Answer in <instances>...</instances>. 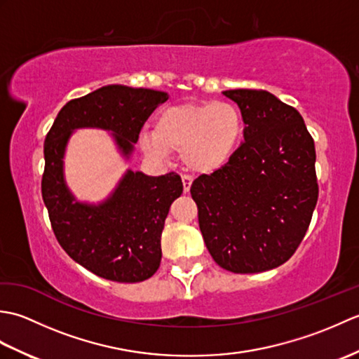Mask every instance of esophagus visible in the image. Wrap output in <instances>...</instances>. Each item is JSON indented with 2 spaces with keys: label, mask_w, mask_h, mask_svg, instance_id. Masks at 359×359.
<instances>
[{
  "label": "esophagus",
  "mask_w": 359,
  "mask_h": 359,
  "mask_svg": "<svg viewBox=\"0 0 359 359\" xmlns=\"http://www.w3.org/2000/svg\"><path fill=\"white\" fill-rule=\"evenodd\" d=\"M182 184H184V193H188L189 188H191V184H193L191 175L182 174Z\"/></svg>",
  "instance_id": "obj_1"
}]
</instances>
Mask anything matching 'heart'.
<instances>
[{"label": "heart", "mask_w": 359, "mask_h": 359, "mask_svg": "<svg viewBox=\"0 0 359 359\" xmlns=\"http://www.w3.org/2000/svg\"><path fill=\"white\" fill-rule=\"evenodd\" d=\"M243 135L238 106L207 102L170 106L156 118L154 133L142 135V147L152 156L180 151L193 171L212 172L230 162Z\"/></svg>", "instance_id": "1"}]
</instances>
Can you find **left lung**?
I'll return each mask as SVG.
<instances>
[{
	"label": "left lung",
	"instance_id": "8db88e82",
	"mask_svg": "<svg viewBox=\"0 0 359 359\" xmlns=\"http://www.w3.org/2000/svg\"><path fill=\"white\" fill-rule=\"evenodd\" d=\"M243 142L230 162L191 185L205 245L233 273H261L299 247L318 202L315 142L293 106L262 89H230Z\"/></svg>",
	"mask_w": 359,
	"mask_h": 359
}]
</instances>
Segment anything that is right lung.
I'll list each match as a JSON object with an SVG mask.
<instances>
[{
	"label": "right lung",
	"mask_w": 359,
	"mask_h": 359,
	"mask_svg": "<svg viewBox=\"0 0 359 359\" xmlns=\"http://www.w3.org/2000/svg\"><path fill=\"white\" fill-rule=\"evenodd\" d=\"M168 100L160 90L109 85L67 102L44 140L41 194L53 234L75 262L108 280L140 282L160 265V238L171 203L184 191L180 177L128 171L104 203L74 202L63 179V154L72 129L114 133L125 156L154 109Z\"/></svg>",
	"instance_id": "add662e5"
}]
</instances>
